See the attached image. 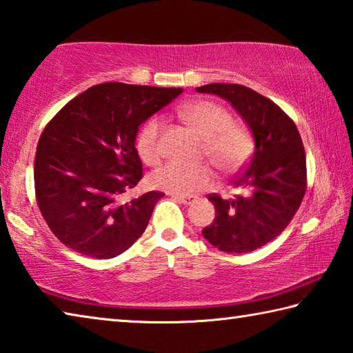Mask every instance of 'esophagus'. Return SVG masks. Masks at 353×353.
<instances>
[{"instance_id":"obj_1","label":"esophagus","mask_w":353,"mask_h":353,"mask_svg":"<svg viewBox=\"0 0 353 353\" xmlns=\"http://www.w3.org/2000/svg\"><path fill=\"white\" fill-rule=\"evenodd\" d=\"M170 196L173 200H176V201H180V203H183V205H192V203L196 200V196H194V195H178V194H170Z\"/></svg>"}]
</instances>
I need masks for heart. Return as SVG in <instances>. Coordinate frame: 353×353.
Returning <instances> with one entry per match:
<instances>
[{
	"label": "heart",
	"mask_w": 353,
	"mask_h": 353,
	"mask_svg": "<svg viewBox=\"0 0 353 353\" xmlns=\"http://www.w3.org/2000/svg\"><path fill=\"white\" fill-rule=\"evenodd\" d=\"M181 117L201 138L206 157L221 172H231L243 164L251 152V138L243 127L231 122V114L211 101H195L181 108ZM161 122L148 121L138 134L136 148L145 164H157L161 158ZM153 188L165 192L189 195L206 189L212 173L206 165H186L170 161L152 172Z\"/></svg>",
	"instance_id": "obj_1"
}]
</instances>
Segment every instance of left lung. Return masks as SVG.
Listing matches in <instances>:
<instances>
[{
    "label": "left lung",
    "mask_w": 353,
    "mask_h": 353,
    "mask_svg": "<svg viewBox=\"0 0 353 353\" xmlns=\"http://www.w3.org/2000/svg\"><path fill=\"white\" fill-rule=\"evenodd\" d=\"M195 90L230 102L254 139L252 158L232 180L240 195H209L215 219L201 234L220 251H254L285 230L304 199L307 169L299 132L274 102L248 86L208 83Z\"/></svg>",
    "instance_id": "1"
}]
</instances>
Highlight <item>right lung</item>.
Listing matches in <instances>:
<instances>
[{"mask_svg":"<svg viewBox=\"0 0 353 353\" xmlns=\"http://www.w3.org/2000/svg\"><path fill=\"white\" fill-rule=\"evenodd\" d=\"M183 88L108 82L68 102L43 130L34 180L40 212L61 243L80 254L111 259L145 231L163 192L130 201L142 178L139 127Z\"/></svg>","mask_w":353,"mask_h":353,"instance_id":"add662e5","label":"right lung"}]
</instances>
